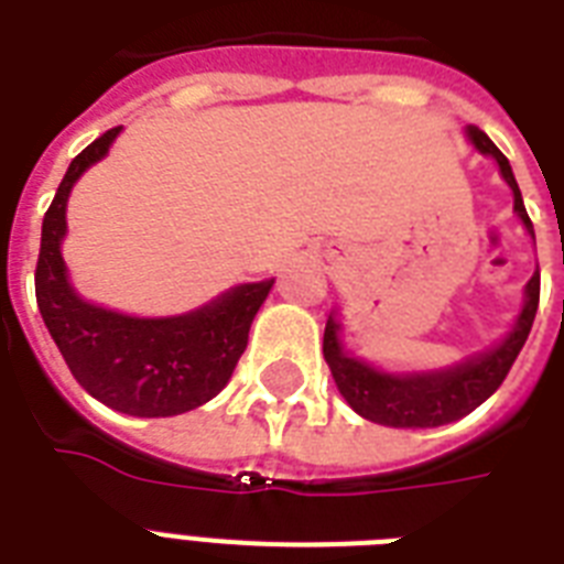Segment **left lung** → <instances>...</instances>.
<instances>
[{"label":"left lung","instance_id":"left-lung-1","mask_svg":"<svg viewBox=\"0 0 564 564\" xmlns=\"http://www.w3.org/2000/svg\"><path fill=\"white\" fill-rule=\"evenodd\" d=\"M465 140L471 143L474 152L498 163L500 178L507 181V187L512 189V198H516L512 210L535 242L533 221L527 216L524 198H521L518 181L503 152L474 126L465 128ZM535 310H539V265H535L533 278L527 281L524 304L503 339L482 351L468 354L459 362H451L442 369H380L345 348L339 310H330V316H327L322 351L330 366L336 389L351 403L357 415L383 424V427H442V424L465 419L468 412H474L482 401H489L491 394L498 392V386L503 383V377L509 375L512 362L524 348L527 336H530Z\"/></svg>","mask_w":564,"mask_h":564}]
</instances>
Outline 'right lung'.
I'll return each mask as SVG.
<instances>
[{
  "label": "right lung",
  "mask_w": 564,
  "mask_h": 564,
  "mask_svg": "<svg viewBox=\"0 0 564 564\" xmlns=\"http://www.w3.org/2000/svg\"><path fill=\"white\" fill-rule=\"evenodd\" d=\"M119 134L122 128H110L69 163L43 216L34 290L43 325L84 392L134 419H170L228 386L274 278L237 283L178 316H131L84 299L64 260L66 202L84 172L108 158Z\"/></svg>",
  "instance_id": "right-lung-1"
}]
</instances>
